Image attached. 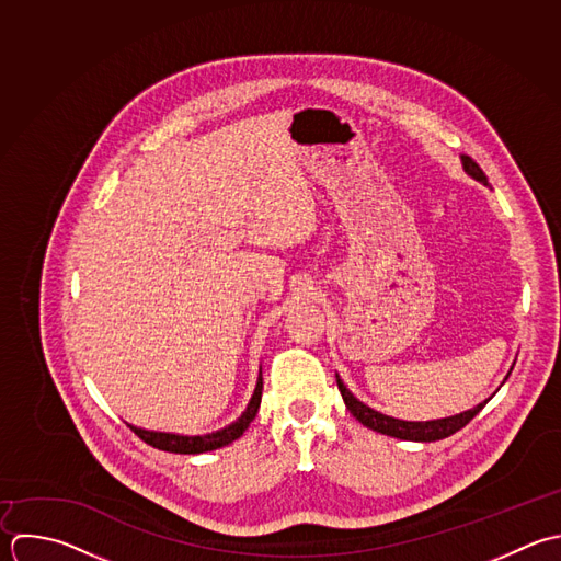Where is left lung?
Wrapping results in <instances>:
<instances>
[{
	"mask_svg": "<svg viewBox=\"0 0 561 561\" xmlns=\"http://www.w3.org/2000/svg\"><path fill=\"white\" fill-rule=\"evenodd\" d=\"M461 159H463L466 172H468L470 176H474L477 181H481V183L488 185V176H485V172L481 170V165H479L472 157H468V154H463ZM336 382H339V391H341V396H343V400H345V407L350 409V413H352L363 426H367V428H371V431H376V433L389 435V437L407 439V442H437V439H446V437L455 435L457 431H461L468 422H472V417L488 404V400H485V402H481L479 407H474V409H470V411H466V413H461V415H453V417H444V420H433V422H404V420H393V417H389V415H382V413H378V411L365 407L363 402H358V400L347 391V387H345L339 378H336Z\"/></svg>",
	"mask_w": 561,
	"mask_h": 561,
	"instance_id": "obj_1",
	"label": "left lung"
}]
</instances>
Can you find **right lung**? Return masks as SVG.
Returning <instances> with one entry per match:
<instances>
[{
  "mask_svg": "<svg viewBox=\"0 0 561 561\" xmlns=\"http://www.w3.org/2000/svg\"><path fill=\"white\" fill-rule=\"evenodd\" d=\"M260 402H262V378L257 380L255 391H253V398H251L247 411L242 413V417H240L238 422H233L231 426L218 431V433L201 435V437H183V435H170V433L141 431V428H135V426H130V424H128V428H130L141 442H146V444L152 446V448H159V450H165V453H176V455H201V453H207V450L222 448V446L236 442L238 437H242V433H244V431L249 428V424L255 420L257 409H260Z\"/></svg>",
  "mask_w": 561,
  "mask_h": 561,
  "instance_id": "add662e5",
  "label": "right lung"
}]
</instances>
